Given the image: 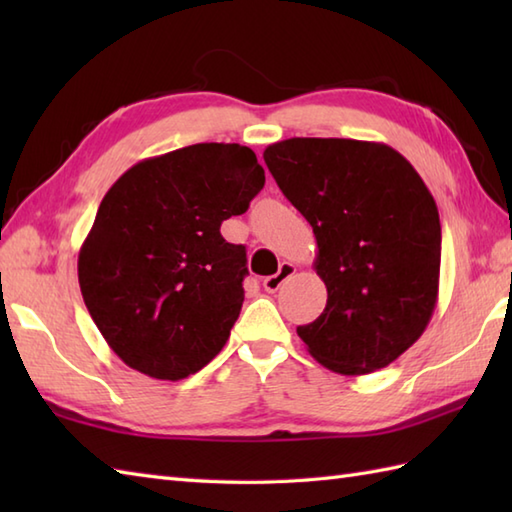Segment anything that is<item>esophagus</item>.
<instances>
[{"instance_id": "esophagus-1", "label": "esophagus", "mask_w": 512, "mask_h": 512, "mask_svg": "<svg viewBox=\"0 0 512 512\" xmlns=\"http://www.w3.org/2000/svg\"><path fill=\"white\" fill-rule=\"evenodd\" d=\"M297 273V268H295V264H290V262H284L279 266V270L275 275H270V277H266L264 279V288L268 290V292H277L279 288H281V284H284V281H288L292 275Z\"/></svg>"}]
</instances>
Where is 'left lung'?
Segmentation results:
<instances>
[{"label": "left lung", "mask_w": 512, "mask_h": 512, "mask_svg": "<svg viewBox=\"0 0 512 512\" xmlns=\"http://www.w3.org/2000/svg\"><path fill=\"white\" fill-rule=\"evenodd\" d=\"M264 160L317 237L328 303L297 328L308 352L345 376L394 363L438 301L442 231L427 184L396 149L367 140L288 138Z\"/></svg>", "instance_id": "1"}]
</instances>
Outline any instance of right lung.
Instances as JSON below:
<instances>
[{"mask_svg": "<svg viewBox=\"0 0 512 512\" xmlns=\"http://www.w3.org/2000/svg\"><path fill=\"white\" fill-rule=\"evenodd\" d=\"M253 149L200 143L147 158L118 178L79 253V286L125 365L187 378L226 345L242 310L246 248L220 226L264 189Z\"/></svg>", "mask_w": 512, "mask_h": 512, "instance_id": "1", "label": "right lung"}]
</instances>
